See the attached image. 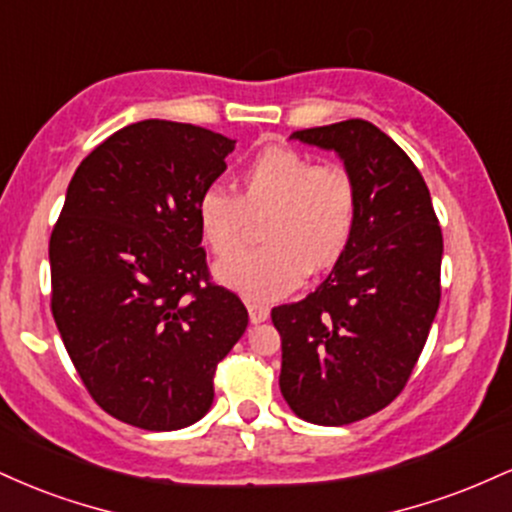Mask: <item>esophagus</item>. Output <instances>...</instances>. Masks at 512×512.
<instances>
[{
    "label": "esophagus",
    "instance_id": "1",
    "mask_svg": "<svg viewBox=\"0 0 512 512\" xmlns=\"http://www.w3.org/2000/svg\"><path fill=\"white\" fill-rule=\"evenodd\" d=\"M248 310H250V322L252 325H260L269 317V308L262 303H248Z\"/></svg>",
    "mask_w": 512,
    "mask_h": 512
}]
</instances>
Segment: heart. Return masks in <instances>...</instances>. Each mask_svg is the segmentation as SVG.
<instances>
[{
  "label": "heart",
  "instance_id": "obj_1",
  "mask_svg": "<svg viewBox=\"0 0 512 512\" xmlns=\"http://www.w3.org/2000/svg\"><path fill=\"white\" fill-rule=\"evenodd\" d=\"M358 187L339 163L272 146L240 170L236 195L209 187L197 202L204 243L219 257L235 251L250 218L265 216V245L216 267L228 289L248 301L272 303L291 293L305 274L332 269L349 250L358 223Z\"/></svg>",
  "mask_w": 512,
  "mask_h": 512
}]
</instances>
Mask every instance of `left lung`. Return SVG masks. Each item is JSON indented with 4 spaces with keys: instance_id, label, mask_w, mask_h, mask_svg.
Segmentation results:
<instances>
[{
    "instance_id": "1",
    "label": "left lung",
    "mask_w": 512,
    "mask_h": 512,
    "mask_svg": "<svg viewBox=\"0 0 512 512\" xmlns=\"http://www.w3.org/2000/svg\"><path fill=\"white\" fill-rule=\"evenodd\" d=\"M291 139L337 151L361 207L332 274L303 301L272 310L279 387L301 419L346 426L407 385L438 313L443 233L419 168L373 122L298 129Z\"/></svg>"
}]
</instances>
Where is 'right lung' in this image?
Masks as SVG:
<instances>
[{"label": "right lung", "mask_w": 512, "mask_h": 512, "mask_svg": "<svg viewBox=\"0 0 512 512\" xmlns=\"http://www.w3.org/2000/svg\"><path fill=\"white\" fill-rule=\"evenodd\" d=\"M233 139L144 120L88 154L50 236V308L88 395L144 431L207 414L216 366L248 327L211 281L197 202L226 170Z\"/></svg>", "instance_id": "obj_1"}]
</instances>
